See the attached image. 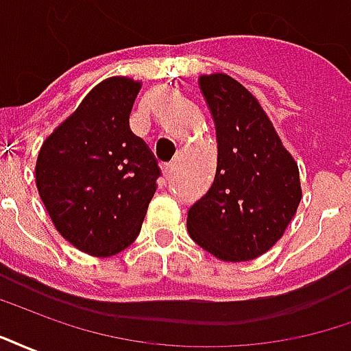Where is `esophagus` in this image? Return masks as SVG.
I'll list each match as a JSON object with an SVG mask.
<instances>
[{"instance_id":"1","label":"esophagus","mask_w":351,"mask_h":351,"mask_svg":"<svg viewBox=\"0 0 351 351\" xmlns=\"http://www.w3.org/2000/svg\"><path fill=\"white\" fill-rule=\"evenodd\" d=\"M175 171H176L175 163H169V165H165V167H163V176H165L167 180H171V178L175 176Z\"/></svg>"}]
</instances>
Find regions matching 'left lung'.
Masks as SVG:
<instances>
[{
  "mask_svg": "<svg viewBox=\"0 0 351 351\" xmlns=\"http://www.w3.org/2000/svg\"><path fill=\"white\" fill-rule=\"evenodd\" d=\"M216 128V176L188 213L191 239L221 261H250L286 233L301 203L299 167L258 97L226 73L199 77Z\"/></svg>",
  "mask_w": 351,
  "mask_h": 351,
  "instance_id": "1",
  "label": "left lung"
}]
</instances>
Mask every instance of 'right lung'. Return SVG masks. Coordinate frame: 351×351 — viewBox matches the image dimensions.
<instances>
[{"mask_svg": "<svg viewBox=\"0 0 351 351\" xmlns=\"http://www.w3.org/2000/svg\"><path fill=\"white\" fill-rule=\"evenodd\" d=\"M141 80L108 77L43 141L35 184L60 235L110 258L137 239L160 169L130 130Z\"/></svg>", "mask_w": 351, "mask_h": 351, "instance_id": "1", "label": "right lung"}]
</instances>
